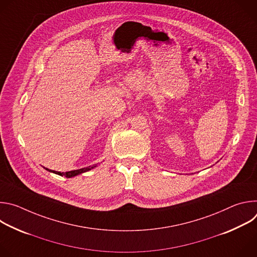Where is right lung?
Masks as SVG:
<instances>
[{
	"mask_svg": "<svg viewBox=\"0 0 257 257\" xmlns=\"http://www.w3.org/2000/svg\"><path fill=\"white\" fill-rule=\"evenodd\" d=\"M96 165H93V166H89V167H86V168H82V169H79V170H74V171H70V172H66V173H61V172H56V171H52V170H49L46 168V170H48L49 172H52L54 174H57V175H60V176H65L66 178H72V177H75L79 174H82V173H85L87 171H90L92 170L93 168H95Z\"/></svg>",
	"mask_w": 257,
	"mask_h": 257,
	"instance_id": "add662e5",
	"label": "right lung"
}]
</instances>
